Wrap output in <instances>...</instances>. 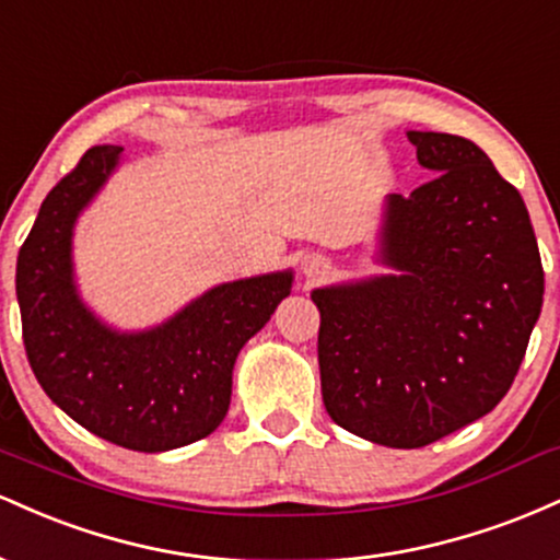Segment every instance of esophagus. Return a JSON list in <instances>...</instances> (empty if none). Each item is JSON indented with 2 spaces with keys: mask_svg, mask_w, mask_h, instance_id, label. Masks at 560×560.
<instances>
[{
  "mask_svg": "<svg viewBox=\"0 0 560 560\" xmlns=\"http://www.w3.org/2000/svg\"><path fill=\"white\" fill-rule=\"evenodd\" d=\"M302 271H305V276H320L326 271V262L324 258H305V262H302Z\"/></svg>",
  "mask_w": 560,
  "mask_h": 560,
  "instance_id": "1",
  "label": "esophagus"
}]
</instances>
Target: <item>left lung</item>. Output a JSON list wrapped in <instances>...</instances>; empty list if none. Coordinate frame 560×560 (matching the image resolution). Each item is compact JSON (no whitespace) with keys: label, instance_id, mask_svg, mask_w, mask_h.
I'll list each match as a JSON object with an SVG mask.
<instances>
[{"label":"left lung","instance_id":"1","mask_svg":"<svg viewBox=\"0 0 560 560\" xmlns=\"http://www.w3.org/2000/svg\"><path fill=\"white\" fill-rule=\"evenodd\" d=\"M423 168L392 195L384 260L397 276L316 289L326 413L387 447H423L481 419L518 374L542 307L529 213L474 141L408 131Z\"/></svg>","mask_w":560,"mask_h":560}]
</instances>
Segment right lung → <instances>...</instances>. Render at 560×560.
Segmentation results:
<instances>
[{"label": "right lung", "instance_id": "1", "mask_svg": "<svg viewBox=\"0 0 560 560\" xmlns=\"http://www.w3.org/2000/svg\"><path fill=\"white\" fill-rule=\"evenodd\" d=\"M124 147H92L42 202L18 255L23 345L49 400L113 445L163 453L215 432L231 369L292 289V273L221 284L147 334L94 320L70 279L75 215L118 165Z\"/></svg>", "mask_w": 560, "mask_h": 560}]
</instances>
